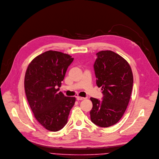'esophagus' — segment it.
Segmentation results:
<instances>
[{"instance_id":"1","label":"esophagus","mask_w":159,"mask_h":159,"mask_svg":"<svg viewBox=\"0 0 159 159\" xmlns=\"http://www.w3.org/2000/svg\"><path fill=\"white\" fill-rule=\"evenodd\" d=\"M76 99H77L78 101H81V100H84V99H85V98H83V97L77 96V97H76Z\"/></svg>"}]
</instances>
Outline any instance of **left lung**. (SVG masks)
I'll return each instance as SVG.
<instances>
[{
  "instance_id": "8db88e82",
  "label": "left lung",
  "mask_w": 159,
  "mask_h": 159,
  "mask_svg": "<svg viewBox=\"0 0 159 159\" xmlns=\"http://www.w3.org/2000/svg\"><path fill=\"white\" fill-rule=\"evenodd\" d=\"M94 64L96 84L101 87L102 100L91 98L90 111L93 123L100 127L116 124L123 117L129 103L134 83L133 73L129 63L111 51L96 54Z\"/></svg>"
}]
</instances>
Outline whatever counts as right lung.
<instances>
[{"label": "right lung", "mask_w": 159, "mask_h": 159, "mask_svg": "<svg viewBox=\"0 0 159 159\" xmlns=\"http://www.w3.org/2000/svg\"><path fill=\"white\" fill-rule=\"evenodd\" d=\"M74 58L67 54L46 51L28 65L24 78L25 95L34 116L45 129L57 132L67 124L75 97L58 92Z\"/></svg>", "instance_id": "right-lung-1"}]
</instances>
